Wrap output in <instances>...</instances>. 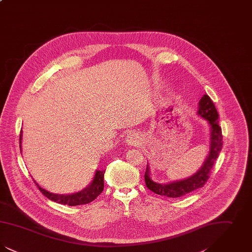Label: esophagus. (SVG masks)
Listing matches in <instances>:
<instances>
[{"instance_id":"obj_1","label":"esophagus","mask_w":252,"mask_h":252,"mask_svg":"<svg viewBox=\"0 0 252 252\" xmlns=\"http://www.w3.org/2000/svg\"><path fill=\"white\" fill-rule=\"evenodd\" d=\"M126 143L128 145H140L141 144V139L135 132H129L126 138Z\"/></svg>"}]
</instances>
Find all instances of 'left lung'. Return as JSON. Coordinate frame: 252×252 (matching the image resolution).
I'll return each mask as SVG.
<instances>
[{"mask_svg": "<svg viewBox=\"0 0 252 252\" xmlns=\"http://www.w3.org/2000/svg\"><path fill=\"white\" fill-rule=\"evenodd\" d=\"M197 113L208 121L211 126V148L209 156L205 160L202 167L200 168L192 177L186 180L175 181L168 184H158L154 182L150 178L149 168L146 167L144 174V180L146 187L159 195H164L168 197H180L189 192H192L205 185L211 175V170L216 162V158L223 145L222 129L218 125V112L212 99L207 94H204L199 101Z\"/></svg>", "mask_w": 252, "mask_h": 252, "instance_id": "8db88e82", "label": "left lung"}]
</instances>
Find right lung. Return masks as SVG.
<instances>
[{
  "mask_svg": "<svg viewBox=\"0 0 252 252\" xmlns=\"http://www.w3.org/2000/svg\"><path fill=\"white\" fill-rule=\"evenodd\" d=\"M22 130L20 134V148L22 150ZM104 175H105V170L96 171L94 179L93 182L87 187L84 190L76 193L72 194H55L52 192H49L40 188L37 184L36 185L38 188V190L42 192L43 195H45L47 198L52 201L58 202L60 204H64V205H69V206H77V205H83V204H88L92 201H94L96 197L103 192L104 190Z\"/></svg>",
  "mask_w": 252,
  "mask_h": 252,
  "instance_id": "add662e5",
  "label": "right lung"
}]
</instances>
